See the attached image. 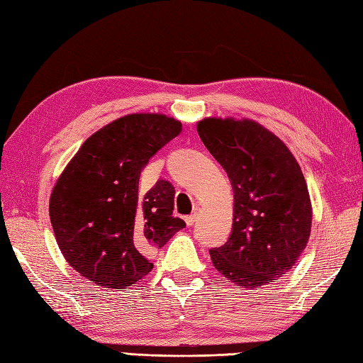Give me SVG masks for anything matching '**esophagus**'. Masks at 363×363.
I'll return each instance as SVG.
<instances>
[{
  "mask_svg": "<svg viewBox=\"0 0 363 363\" xmlns=\"http://www.w3.org/2000/svg\"><path fill=\"white\" fill-rule=\"evenodd\" d=\"M198 218H200V209L196 208L194 211V214H190L189 217H186V222H187V225H194Z\"/></svg>",
  "mask_w": 363,
  "mask_h": 363,
  "instance_id": "obj_1",
  "label": "esophagus"
}]
</instances>
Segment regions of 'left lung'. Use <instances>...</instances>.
<instances>
[{
  "instance_id": "obj_1",
  "label": "left lung",
  "mask_w": 363,
  "mask_h": 363,
  "mask_svg": "<svg viewBox=\"0 0 363 363\" xmlns=\"http://www.w3.org/2000/svg\"><path fill=\"white\" fill-rule=\"evenodd\" d=\"M198 133L234 190L233 233L209 252L212 264L240 288L279 280L299 259L311 233L313 209L299 163L253 119L204 118Z\"/></svg>"
}]
</instances>
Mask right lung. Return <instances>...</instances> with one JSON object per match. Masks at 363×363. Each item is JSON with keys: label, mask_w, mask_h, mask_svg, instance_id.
Returning <instances> with one entry per match:
<instances>
[{"label": "right lung", "mask_w": 363, "mask_h": 363, "mask_svg": "<svg viewBox=\"0 0 363 363\" xmlns=\"http://www.w3.org/2000/svg\"><path fill=\"white\" fill-rule=\"evenodd\" d=\"M181 121L132 113L84 141L50 195V222L70 267L102 288L125 289L154 267L146 253L186 226L173 217L174 189L157 181L141 195L140 173L179 135Z\"/></svg>", "instance_id": "obj_1"}]
</instances>
